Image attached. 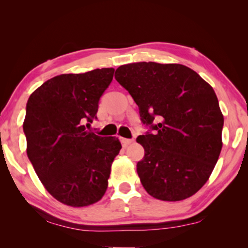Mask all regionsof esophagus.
Returning <instances> with one entry per match:
<instances>
[{
    "label": "esophagus",
    "instance_id": "34e87169",
    "mask_svg": "<svg viewBox=\"0 0 248 248\" xmlns=\"http://www.w3.org/2000/svg\"><path fill=\"white\" fill-rule=\"evenodd\" d=\"M121 143H123L124 146H128L129 144H131L133 142V139H125V138H120Z\"/></svg>",
    "mask_w": 248,
    "mask_h": 248
}]
</instances>
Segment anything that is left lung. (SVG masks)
Instances as JSON below:
<instances>
[{"label": "left lung", "mask_w": 248, "mask_h": 248, "mask_svg": "<svg viewBox=\"0 0 248 248\" xmlns=\"http://www.w3.org/2000/svg\"><path fill=\"white\" fill-rule=\"evenodd\" d=\"M115 78L139 107L149 130L137 171L144 189L165 201L196 194L207 182L222 149L223 115L215 91L182 64L138 62L121 65Z\"/></svg>", "instance_id": "1"}]
</instances>
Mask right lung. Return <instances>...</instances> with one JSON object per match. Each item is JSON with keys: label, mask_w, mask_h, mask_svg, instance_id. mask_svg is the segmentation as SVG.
Instances as JSON below:
<instances>
[{"label": "right lung", "mask_w": 248, "mask_h": 248, "mask_svg": "<svg viewBox=\"0 0 248 248\" xmlns=\"http://www.w3.org/2000/svg\"><path fill=\"white\" fill-rule=\"evenodd\" d=\"M114 72L103 68L58 75L28 98L23 124L28 158L49 194L64 204L90 205L106 192L121 143L86 127L97 119L99 99Z\"/></svg>", "instance_id": "obj_1"}]
</instances>
